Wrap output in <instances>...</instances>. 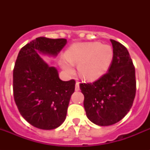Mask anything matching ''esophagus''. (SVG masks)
I'll list each match as a JSON object with an SVG mask.
<instances>
[{"mask_svg": "<svg viewBox=\"0 0 150 150\" xmlns=\"http://www.w3.org/2000/svg\"><path fill=\"white\" fill-rule=\"evenodd\" d=\"M75 91H79V90L80 89V87H79V82H76V83H75Z\"/></svg>", "mask_w": 150, "mask_h": 150, "instance_id": "esophagus-1", "label": "esophagus"}]
</instances>
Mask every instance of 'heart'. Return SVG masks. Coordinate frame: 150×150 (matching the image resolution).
I'll list each match as a JSON object with an SVG mask.
<instances>
[{
    "mask_svg": "<svg viewBox=\"0 0 150 150\" xmlns=\"http://www.w3.org/2000/svg\"><path fill=\"white\" fill-rule=\"evenodd\" d=\"M113 57V49L107 44L98 42L76 43L67 50L66 57L61 59V65L65 72L71 73L72 64H79L78 71L81 77L95 80L106 72Z\"/></svg>",
    "mask_w": 150,
    "mask_h": 150,
    "instance_id": "heart-1",
    "label": "heart"
}]
</instances>
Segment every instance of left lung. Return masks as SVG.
I'll list each match as a JSON object with an SVG mask.
<instances>
[{"mask_svg":"<svg viewBox=\"0 0 150 150\" xmlns=\"http://www.w3.org/2000/svg\"><path fill=\"white\" fill-rule=\"evenodd\" d=\"M114 57L107 72L92 83H80L87 117L100 126L120 121L132 108L136 92L135 71L127 48L110 40Z\"/></svg>","mask_w":150,"mask_h":150,"instance_id":"8db88e82","label":"left lung"}]
</instances>
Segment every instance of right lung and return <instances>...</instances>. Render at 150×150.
<instances>
[{
	"label": "right lung",
	"mask_w": 150,
	"mask_h": 150,
	"mask_svg": "<svg viewBox=\"0 0 150 150\" xmlns=\"http://www.w3.org/2000/svg\"><path fill=\"white\" fill-rule=\"evenodd\" d=\"M66 39L38 37L21 49L13 70L14 99L20 114L36 128L50 130L66 118L75 81H62L39 54L57 56Z\"/></svg>",
	"instance_id": "right-lung-1"
}]
</instances>
